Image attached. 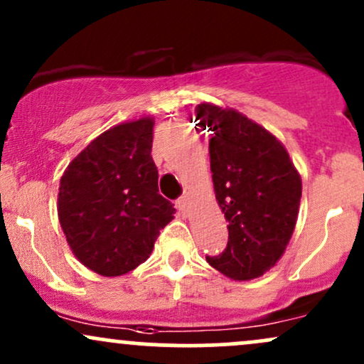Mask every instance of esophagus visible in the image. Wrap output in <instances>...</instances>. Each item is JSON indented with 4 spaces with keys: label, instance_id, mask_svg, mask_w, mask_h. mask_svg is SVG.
Wrapping results in <instances>:
<instances>
[{
    "label": "esophagus",
    "instance_id": "obj_1",
    "mask_svg": "<svg viewBox=\"0 0 364 364\" xmlns=\"http://www.w3.org/2000/svg\"><path fill=\"white\" fill-rule=\"evenodd\" d=\"M178 208H179V210H181L183 212V214H186V212H188V203H190V196H188V195H183L181 196V198H178Z\"/></svg>",
    "mask_w": 364,
    "mask_h": 364
}]
</instances>
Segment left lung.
<instances>
[{
    "label": "left lung",
    "mask_w": 364,
    "mask_h": 364,
    "mask_svg": "<svg viewBox=\"0 0 364 364\" xmlns=\"http://www.w3.org/2000/svg\"><path fill=\"white\" fill-rule=\"evenodd\" d=\"M212 132L210 171L228 220V248L207 262L232 281H250L281 260L298 220L301 176L277 136L232 107L196 106Z\"/></svg>",
    "instance_id": "obj_1"
}]
</instances>
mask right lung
Listing matches in <instances>:
<instances>
[{
  "instance_id": "right-lung-1",
  "label": "right lung",
  "mask_w": 364,
  "mask_h": 364,
  "mask_svg": "<svg viewBox=\"0 0 364 364\" xmlns=\"http://www.w3.org/2000/svg\"><path fill=\"white\" fill-rule=\"evenodd\" d=\"M154 118L124 121L94 139L63 173L58 219L78 262L104 277L136 269L174 219L159 195Z\"/></svg>"
}]
</instances>
